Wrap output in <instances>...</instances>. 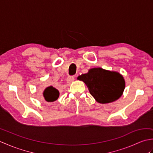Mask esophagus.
<instances>
[{
    "instance_id": "obj_1",
    "label": "esophagus",
    "mask_w": 153,
    "mask_h": 153,
    "mask_svg": "<svg viewBox=\"0 0 153 153\" xmlns=\"http://www.w3.org/2000/svg\"><path fill=\"white\" fill-rule=\"evenodd\" d=\"M74 78H75L74 76H69L67 78V79H66L67 83H71L72 82H74Z\"/></svg>"
}]
</instances>
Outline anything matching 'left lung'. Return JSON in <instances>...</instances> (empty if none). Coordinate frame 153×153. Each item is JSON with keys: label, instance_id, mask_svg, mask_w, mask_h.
Segmentation results:
<instances>
[{"label": "left lung", "instance_id": "obj_1", "mask_svg": "<svg viewBox=\"0 0 153 153\" xmlns=\"http://www.w3.org/2000/svg\"><path fill=\"white\" fill-rule=\"evenodd\" d=\"M88 87L89 93L100 104L112 102L121 97L125 89V79L118 71L93 68L77 78Z\"/></svg>", "mask_w": 153, "mask_h": 153}]
</instances>
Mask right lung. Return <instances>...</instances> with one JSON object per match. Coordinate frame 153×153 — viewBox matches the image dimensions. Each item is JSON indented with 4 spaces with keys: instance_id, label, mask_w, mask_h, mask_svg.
Instances as JSON below:
<instances>
[{
    "instance_id": "obj_1",
    "label": "right lung",
    "mask_w": 153,
    "mask_h": 153,
    "mask_svg": "<svg viewBox=\"0 0 153 153\" xmlns=\"http://www.w3.org/2000/svg\"><path fill=\"white\" fill-rule=\"evenodd\" d=\"M60 93L58 90L53 86L47 87L43 91V96L45 101L51 102L56 100L59 97Z\"/></svg>"
}]
</instances>
